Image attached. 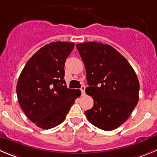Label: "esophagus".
Wrapping results in <instances>:
<instances>
[{
  "instance_id": "1",
  "label": "esophagus",
  "mask_w": 157,
  "mask_h": 157,
  "mask_svg": "<svg viewBox=\"0 0 157 157\" xmlns=\"http://www.w3.org/2000/svg\"><path fill=\"white\" fill-rule=\"evenodd\" d=\"M80 90H81L82 95L85 94V86H82V87H80Z\"/></svg>"
}]
</instances>
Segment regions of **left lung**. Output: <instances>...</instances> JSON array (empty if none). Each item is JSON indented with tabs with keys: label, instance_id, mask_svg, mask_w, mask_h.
<instances>
[{
	"label": "left lung",
	"instance_id": "obj_1",
	"mask_svg": "<svg viewBox=\"0 0 157 157\" xmlns=\"http://www.w3.org/2000/svg\"><path fill=\"white\" fill-rule=\"evenodd\" d=\"M85 65L89 87L86 93L94 106L85 115L92 125L105 131L125 122L139 101L140 82L126 59L115 48L98 42L77 44Z\"/></svg>",
	"mask_w": 157,
	"mask_h": 157
}]
</instances>
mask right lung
<instances>
[{
    "mask_svg": "<svg viewBox=\"0 0 157 157\" xmlns=\"http://www.w3.org/2000/svg\"><path fill=\"white\" fill-rule=\"evenodd\" d=\"M74 42H56L44 45L25 66L17 80V100L26 116L38 127L49 129L65 119L80 90L67 88L65 62Z\"/></svg>",
    "mask_w": 157,
    "mask_h": 157,
    "instance_id": "1",
    "label": "right lung"
}]
</instances>
